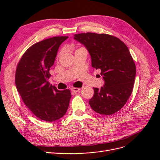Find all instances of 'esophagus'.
<instances>
[{
    "mask_svg": "<svg viewBox=\"0 0 160 160\" xmlns=\"http://www.w3.org/2000/svg\"><path fill=\"white\" fill-rule=\"evenodd\" d=\"M80 88H72L71 89V90L72 91V92H75V93H76V92H78L79 91H80Z\"/></svg>",
    "mask_w": 160,
    "mask_h": 160,
    "instance_id": "1",
    "label": "esophagus"
}]
</instances>
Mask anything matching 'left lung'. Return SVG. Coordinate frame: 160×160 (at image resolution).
I'll list each match as a JSON object with an SVG mask.
<instances>
[{"mask_svg":"<svg viewBox=\"0 0 160 160\" xmlns=\"http://www.w3.org/2000/svg\"><path fill=\"white\" fill-rule=\"evenodd\" d=\"M89 52L91 65L101 70L105 84L93 88L89 103L96 113L112 115L122 109L132 93L136 68L128 47L118 38L94 32L74 35ZM100 76V75H99Z\"/></svg>","mask_w":160,"mask_h":160,"instance_id":"obj_1","label":"left lung"}]
</instances>
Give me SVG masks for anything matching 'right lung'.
I'll use <instances>...</instances> for the list:
<instances>
[{
  "label": "right lung",
  "mask_w": 160,
  "mask_h": 160,
  "mask_svg": "<svg viewBox=\"0 0 160 160\" xmlns=\"http://www.w3.org/2000/svg\"><path fill=\"white\" fill-rule=\"evenodd\" d=\"M68 37H55L35 43L27 50L17 65V89L27 107L45 122L63 117L68 109L71 92L58 90L48 81L60 45Z\"/></svg>",
  "instance_id": "add662e5"
}]
</instances>
